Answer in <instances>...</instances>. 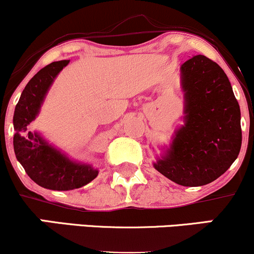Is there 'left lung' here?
<instances>
[{"label":"left lung","instance_id":"obj_1","mask_svg":"<svg viewBox=\"0 0 254 254\" xmlns=\"http://www.w3.org/2000/svg\"><path fill=\"white\" fill-rule=\"evenodd\" d=\"M185 125L154 167L183 186H202L221 177L240 153V107L217 63L197 55L182 65Z\"/></svg>","mask_w":254,"mask_h":254}]
</instances>
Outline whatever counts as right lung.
<instances>
[{
    "label": "right lung",
    "mask_w": 254,
    "mask_h": 254,
    "mask_svg": "<svg viewBox=\"0 0 254 254\" xmlns=\"http://www.w3.org/2000/svg\"><path fill=\"white\" fill-rule=\"evenodd\" d=\"M68 63L69 61H58L40 69L22 90L13 118L15 130L13 143L16 159L34 183L57 191L78 189L98 176L97 170L70 161L46 143L38 133L28 130L55 77Z\"/></svg>",
    "instance_id": "add662e5"
}]
</instances>
